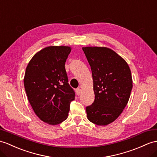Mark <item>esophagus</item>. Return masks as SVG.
Masks as SVG:
<instances>
[{"mask_svg":"<svg viewBox=\"0 0 157 157\" xmlns=\"http://www.w3.org/2000/svg\"><path fill=\"white\" fill-rule=\"evenodd\" d=\"M76 94L78 95V96H79L80 94H81V89H79V88H78V89H76Z\"/></svg>","mask_w":157,"mask_h":157,"instance_id":"1","label":"esophagus"}]
</instances>
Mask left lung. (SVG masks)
I'll use <instances>...</instances> for the list:
<instances>
[{
	"label": "left lung",
	"instance_id": "1",
	"mask_svg": "<svg viewBox=\"0 0 157 157\" xmlns=\"http://www.w3.org/2000/svg\"><path fill=\"white\" fill-rule=\"evenodd\" d=\"M93 79L94 101L86 107L91 123L105 126L119 117L127 106L132 88L127 63L106 47H82Z\"/></svg>",
	"mask_w": 157,
	"mask_h": 157
}]
</instances>
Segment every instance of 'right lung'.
Instances as JSON below:
<instances>
[{"mask_svg": "<svg viewBox=\"0 0 157 157\" xmlns=\"http://www.w3.org/2000/svg\"><path fill=\"white\" fill-rule=\"evenodd\" d=\"M71 51L67 46L46 47L33 56L26 68L24 85L29 101L37 117L49 124L65 121L75 100L64 67Z\"/></svg>", "mask_w": 157, "mask_h": 157, "instance_id": "obj_1", "label": "right lung"}]
</instances>
